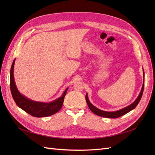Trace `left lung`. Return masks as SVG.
I'll list each match as a JSON object with an SVG mask.
<instances>
[{
  "label": "left lung",
  "instance_id": "8db88e82",
  "mask_svg": "<svg viewBox=\"0 0 155 155\" xmlns=\"http://www.w3.org/2000/svg\"><path fill=\"white\" fill-rule=\"evenodd\" d=\"M143 79H144V70H143ZM143 88H144V80H143L142 90H141V91H140V93L139 94V96L137 97V99L133 103V104H130V105L124 108V109H121L119 110L114 111V112H107V111L101 110L99 109H97V108H96L95 106H94L90 102V101H89L87 94H86L85 99H86L87 104V105L89 107V109H90V110L93 112V113H94L95 114H96L97 116L104 117V118H119V117L127 114V112H130V110H132L133 109H134L137 106V105L138 104V103L140 102V100H141V98H142V94H143Z\"/></svg>",
  "mask_w": 155,
  "mask_h": 155
}]
</instances>
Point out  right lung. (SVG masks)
<instances>
[{
  "instance_id": "1",
  "label": "right lung",
  "mask_w": 155,
  "mask_h": 155,
  "mask_svg": "<svg viewBox=\"0 0 155 155\" xmlns=\"http://www.w3.org/2000/svg\"><path fill=\"white\" fill-rule=\"evenodd\" d=\"M15 61V59H14L10 70V90L12 97L17 105L27 113L37 118L49 116L58 112L63 106L64 98L68 88L64 91L63 95L60 97L50 103L38 102L28 99L21 94L16 87L13 76Z\"/></svg>"
}]
</instances>
